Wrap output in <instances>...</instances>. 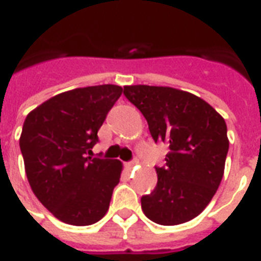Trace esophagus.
I'll list each match as a JSON object with an SVG mask.
<instances>
[{"label": "esophagus", "instance_id": "obj_1", "mask_svg": "<svg viewBox=\"0 0 261 261\" xmlns=\"http://www.w3.org/2000/svg\"><path fill=\"white\" fill-rule=\"evenodd\" d=\"M134 165H137L136 159H133V161H130V162H127V164H125V166H127L128 169H131V168H133Z\"/></svg>", "mask_w": 261, "mask_h": 261}]
</instances>
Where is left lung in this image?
<instances>
[{"label":"left lung","mask_w":261,"mask_h":261,"mask_svg":"<svg viewBox=\"0 0 261 261\" xmlns=\"http://www.w3.org/2000/svg\"><path fill=\"white\" fill-rule=\"evenodd\" d=\"M124 96L147 120L155 142L169 147L158 183L141 197L148 218L179 225L196 218L217 193L229 148L222 116L196 95L169 86H124Z\"/></svg>","instance_id":"1"}]
</instances>
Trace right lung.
<instances>
[{"instance_id":"obj_1","label":"right lung","mask_w":261,"mask_h":261,"mask_svg":"<svg viewBox=\"0 0 261 261\" xmlns=\"http://www.w3.org/2000/svg\"><path fill=\"white\" fill-rule=\"evenodd\" d=\"M121 92L117 85L76 88L46 100L25 119L19 147L29 185L65 224L92 225L108 213L123 166L117 159L91 155Z\"/></svg>"}]
</instances>
